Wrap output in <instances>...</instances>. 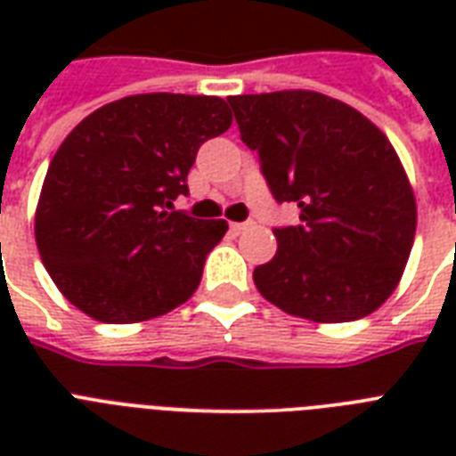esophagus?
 Listing matches in <instances>:
<instances>
[{"label": "esophagus", "instance_id": "34e87169", "mask_svg": "<svg viewBox=\"0 0 456 456\" xmlns=\"http://www.w3.org/2000/svg\"><path fill=\"white\" fill-rule=\"evenodd\" d=\"M250 224H253V222H232V232H234V234H241V232H246V229L250 227Z\"/></svg>", "mask_w": 456, "mask_h": 456}]
</instances>
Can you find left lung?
I'll return each instance as SVG.
<instances>
[{
	"mask_svg": "<svg viewBox=\"0 0 456 456\" xmlns=\"http://www.w3.org/2000/svg\"><path fill=\"white\" fill-rule=\"evenodd\" d=\"M227 102L274 200L300 210V224L274 227L277 256L253 272L257 291L312 322L371 314L395 291L417 232V200L388 137L319 92Z\"/></svg>",
	"mask_w": 456,
	"mask_h": 456,
	"instance_id": "8db88e82",
	"label": "left lung"
}]
</instances>
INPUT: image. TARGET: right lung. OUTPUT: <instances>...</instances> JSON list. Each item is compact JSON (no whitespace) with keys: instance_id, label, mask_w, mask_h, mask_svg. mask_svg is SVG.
Returning <instances> with one entry per match:
<instances>
[{"instance_id":"right-lung-1","label":"right lung","mask_w":456,"mask_h":456,"mask_svg":"<svg viewBox=\"0 0 456 456\" xmlns=\"http://www.w3.org/2000/svg\"><path fill=\"white\" fill-rule=\"evenodd\" d=\"M220 96L134 94L87 116L49 163L35 239L70 303L106 324L160 317L191 298L224 220L172 210L200 144L229 130Z\"/></svg>"}]
</instances>
